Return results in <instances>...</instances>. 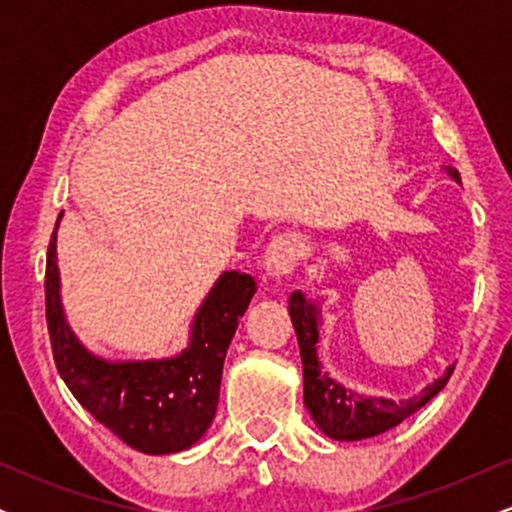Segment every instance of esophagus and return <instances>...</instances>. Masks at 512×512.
<instances>
[{
    "mask_svg": "<svg viewBox=\"0 0 512 512\" xmlns=\"http://www.w3.org/2000/svg\"><path fill=\"white\" fill-rule=\"evenodd\" d=\"M301 255L303 238L293 231L279 233V236L272 238V243L267 245V252H264V269L274 279L289 276L298 267V262H301Z\"/></svg>",
    "mask_w": 512,
    "mask_h": 512,
    "instance_id": "obj_1",
    "label": "esophagus"
}]
</instances>
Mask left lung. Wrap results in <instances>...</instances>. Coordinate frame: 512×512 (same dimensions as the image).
Instances as JSON below:
<instances>
[{
	"instance_id": "8db88e82",
	"label": "left lung",
	"mask_w": 512,
	"mask_h": 512,
	"mask_svg": "<svg viewBox=\"0 0 512 512\" xmlns=\"http://www.w3.org/2000/svg\"><path fill=\"white\" fill-rule=\"evenodd\" d=\"M452 180L460 182V173L455 168H445ZM289 313L293 330H296L298 346H301L303 361V402L310 416L325 436L334 440H363L380 436L409 419L414 411H419L428 399H433L448 385L452 370H445L443 378L431 383L419 397L395 402L385 397H361L356 392L346 390L337 380L330 378L327 370H322L317 361V325H320V313L317 305L310 303L301 291H293L289 298Z\"/></svg>"
}]
</instances>
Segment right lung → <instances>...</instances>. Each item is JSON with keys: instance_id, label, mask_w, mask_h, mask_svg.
Masks as SVG:
<instances>
[{"instance_id": "1", "label": "right lung", "mask_w": 512, "mask_h": 512, "mask_svg": "<svg viewBox=\"0 0 512 512\" xmlns=\"http://www.w3.org/2000/svg\"><path fill=\"white\" fill-rule=\"evenodd\" d=\"M255 291L250 274L223 272L197 310L185 351L161 361H103L88 354L64 320L55 226L45 267L52 358L76 402L129 448L146 455L187 450L214 421L228 344Z\"/></svg>"}]
</instances>
